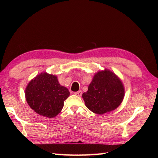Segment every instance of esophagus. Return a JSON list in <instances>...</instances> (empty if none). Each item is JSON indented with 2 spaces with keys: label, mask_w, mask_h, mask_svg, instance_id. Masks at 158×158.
Masks as SVG:
<instances>
[{
  "label": "esophagus",
  "mask_w": 158,
  "mask_h": 158,
  "mask_svg": "<svg viewBox=\"0 0 158 158\" xmlns=\"http://www.w3.org/2000/svg\"><path fill=\"white\" fill-rule=\"evenodd\" d=\"M75 94L78 96H81L82 95V92L81 91V90H79V91H78V92H75Z\"/></svg>",
  "instance_id": "esophagus-1"
}]
</instances>
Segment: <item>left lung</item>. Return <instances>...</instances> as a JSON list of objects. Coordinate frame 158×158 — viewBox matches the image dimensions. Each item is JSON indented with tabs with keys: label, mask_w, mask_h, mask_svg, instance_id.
Segmentation results:
<instances>
[{
	"label": "left lung",
	"mask_w": 158,
	"mask_h": 158,
	"mask_svg": "<svg viewBox=\"0 0 158 158\" xmlns=\"http://www.w3.org/2000/svg\"><path fill=\"white\" fill-rule=\"evenodd\" d=\"M123 96L122 82L115 73L106 69L96 74L88 90L82 95L87 108L99 115L117 109Z\"/></svg>",
	"instance_id": "obj_1"
}]
</instances>
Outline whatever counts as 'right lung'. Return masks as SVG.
Listing matches in <instances>:
<instances>
[{
	"label": "right lung",
	"mask_w": 158,
	"mask_h": 158,
	"mask_svg": "<svg viewBox=\"0 0 158 158\" xmlns=\"http://www.w3.org/2000/svg\"><path fill=\"white\" fill-rule=\"evenodd\" d=\"M69 95V89L60 85L56 76L46 73L31 80L25 91L26 101L31 108L49 118L56 117L61 111Z\"/></svg>",
	"instance_id": "1"
}]
</instances>
